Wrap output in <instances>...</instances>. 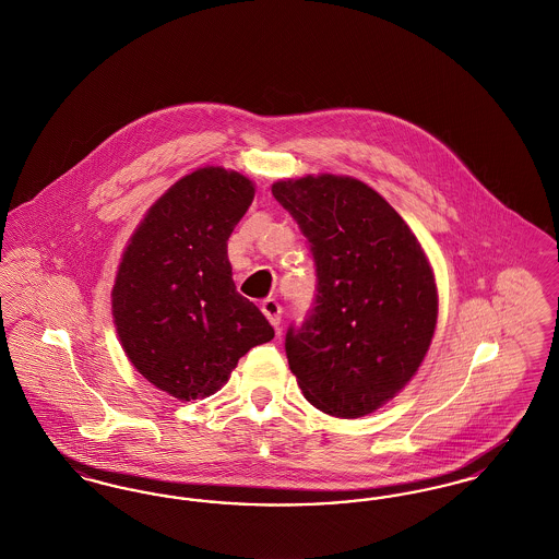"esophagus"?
I'll use <instances>...</instances> for the list:
<instances>
[{"label":"esophagus","instance_id":"esophagus-1","mask_svg":"<svg viewBox=\"0 0 559 559\" xmlns=\"http://www.w3.org/2000/svg\"><path fill=\"white\" fill-rule=\"evenodd\" d=\"M262 312L266 314V319L270 320V324L274 326V329H278V324H281V314H283V308H281V304L274 299V297H267L262 301Z\"/></svg>","mask_w":559,"mask_h":559}]
</instances>
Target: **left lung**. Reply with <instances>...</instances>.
I'll list each match as a JSON object with an SVG mask.
<instances>
[{
	"label": "left lung",
	"mask_w": 559,
	"mask_h": 559,
	"mask_svg": "<svg viewBox=\"0 0 559 559\" xmlns=\"http://www.w3.org/2000/svg\"><path fill=\"white\" fill-rule=\"evenodd\" d=\"M310 242L314 308L289 326L285 352L322 413L365 417L413 379L438 320L433 272L413 230L371 187L347 176L272 185Z\"/></svg>",
	"instance_id": "1"
}]
</instances>
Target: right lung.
<instances>
[{"label":"right lung","mask_w":559,"mask_h":559,"mask_svg":"<svg viewBox=\"0 0 559 559\" xmlns=\"http://www.w3.org/2000/svg\"><path fill=\"white\" fill-rule=\"evenodd\" d=\"M253 194L239 171L188 174L144 215L117 270L119 342L140 374L182 402L215 394L240 356L274 337L228 262V239Z\"/></svg>","instance_id":"right-lung-1"}]
</instances>
